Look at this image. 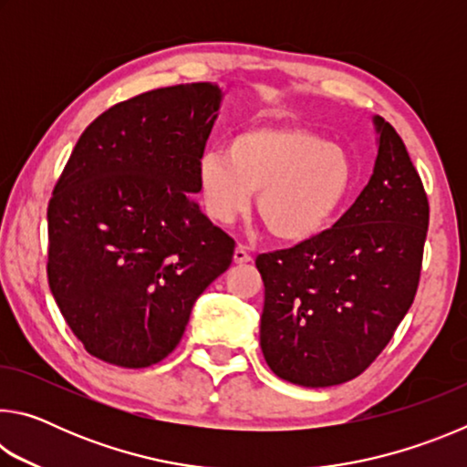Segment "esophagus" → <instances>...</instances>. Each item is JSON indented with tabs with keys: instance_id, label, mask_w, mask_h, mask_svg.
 <instances>
[{
	"instance_id": "esophagus-1",
	"label": "esophagus",
	"mask_w": 467,
	"mask_h": 467,
	"mask_svg": "<svg viewBox=\"0 0 467 467\" xmlns=\"http://www.w3.org/2000/svg\"><path fill=\"white\" fill-rule=\"evenodd\" d=\"M233 259H234V264H239V265H243V264H249L251 262V255L247 253V249H244V244H236V249H234V255H233Z\"/></svg>"
}]
</instances>
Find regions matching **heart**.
<instances>
[{
	"label": "heart",
	"mask_w": 467,
	"mask_h": 467,
	"mask_svg": "<svg viewBox=\"0 0 467 467\" xmlns=\"http://www.w3.org/2000/svg\"><path fill=\"white\" fill-rule=\"evenodd\" d=\"M357 175L350 156L329 138L300 125H255L234 136L228 150H210L197 164V193L214 223L257 214L284 243L317 239L352 197Z\"/></svg>",
	"instance_id": "1"
}]
</instances>
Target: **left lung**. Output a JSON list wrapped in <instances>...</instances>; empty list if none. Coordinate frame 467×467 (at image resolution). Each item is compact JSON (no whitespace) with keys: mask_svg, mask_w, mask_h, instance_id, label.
<instances>
[{"mask_svg":"<svg viewBox=\"0 0 467 467\" xmlns=\"http://www.w3.org/2000/svg\"><path fill=\"white\" fill-rule=\"evenodd\" d=\"M373 177L317 239L262 253L259 342L275 375L305 387L350 381L373 365L414 303L429 197L404 141L375 117Z\"/></svg>","mask_w":467,"mask_h":467,"instance_id":"8db88e82","label":"left lung"}]
</instances>
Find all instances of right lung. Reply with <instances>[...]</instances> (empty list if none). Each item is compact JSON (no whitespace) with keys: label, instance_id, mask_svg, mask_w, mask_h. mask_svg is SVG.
<instances>
[{"label":"right lung","instance_id":"right-lung-1","mask_svg":"<svg viewBox=\"0 0 467 467\" xmlns=\"http://www.w3.org/2000/svg\"><path fill=\"white\" fill-rule=\"evenodd\" d=\"M218 86L156 88L99 115L47 208V278L86 352L144 368L183 337L197 296L228 270L234 241L197 203V164Z\"/></svg>","mask_w":467,"mask_h":467}]
</instances>
